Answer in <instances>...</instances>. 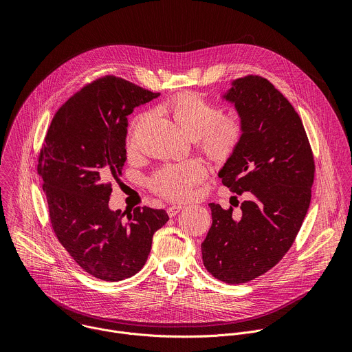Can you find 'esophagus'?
Returning <instances> with one entry per match:
<instances>
[{"instance_id": "esophagus-1", "label": "esophagus", "mask_w": 352, "mask_h": 352, "mask_svg": "<svg viewBox=\"0 0 352 352\" xmlns=\"http://www.w3.org/2000/svg\"><path fill=\"white\" fill-rule=\"evenodd\" d=\"M182 209H184V206H181V205H174V206H170V208L167 209V213H168L170 217H174V216H177Z\"/></svg>"}]
</instances>
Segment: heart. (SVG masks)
Segmentation results:
<instances>
[{
    "label": "heart",
    "instance_id": "b5f03b06",
    "mask_svg": "<svg viewBox=\"0 0 352 352\" xmlns=\"http://www.w3.org/2000/svg\"><path fill=\"white\" fill-rule=\"evenodd\" d=\"M178 126L192 139H200L204 152L216 162L227 160L236 148L242 136V121L235 113L220 114L219 109L192 91L174 96L167 106ZM147 118L139 116L131 125L129 144L133 143L140 125ZM206 175L205 166L189 159L162 167L150 181L152 188L164 197L182 200L192 193L195 184Z\"/></svg>",
    "mask_w": 352,
    "mask_h": 352
}]
</instances>
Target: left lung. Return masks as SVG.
I'll list each match as a JSON object with an SVG mask.
<instances>
[{"label":"left lung","instance_id":"obj_1","mask_svg":"<svg viewBox=\"0 0 352 352\" xmlns=\"http://www.w3.org/2000/svg\"><path fill=\"white\" fill-rule=\"evenodd\" d=\"M223 98L243 129L219 177L231 192H249V200L236 216L209 204L213 223L202 259L217 280L241 284L265 274L291 248L309 209L315 162L302 121L267 79H235Z\"/></svg>","mask_w":352,"mask_h":352}]
</instances>
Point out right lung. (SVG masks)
<instances>
[{"mask_svg":"<svg viewBox=\"0 0 352 352\" xmlns=\"http://www.w3.org/2000/svg\"><path fill=\"white\" fill-rule=\"evenodd\" d=\"M116 76L100 78L56 113L40 150L50 221L72 259L89 274L120 281L147 261L153 234L168 221L163 209L111 210V181L126 160L128 116L159 97Z\"/></svg>","mask_w":352,"mask_h":352,"instance_id":"1","label":"right lung"}]
</instances>
